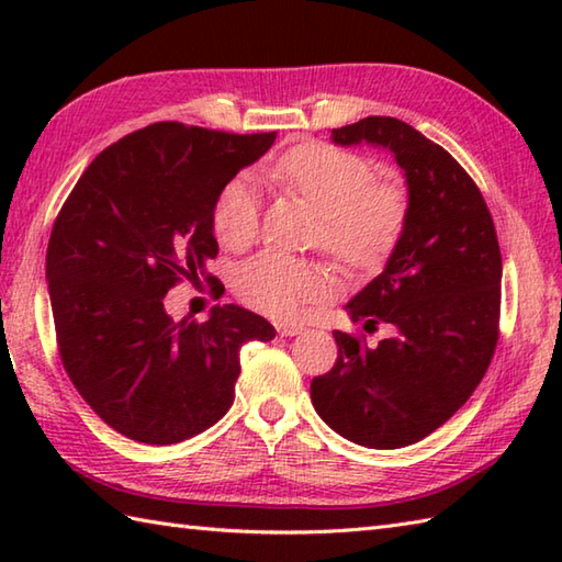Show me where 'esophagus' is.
<instances>
[{"instance_id": "esophagus-1", "label": "esophagus", "mask_w": 562, "mask_h": 562, "mask_svg": "<svg viewBox=\"0 0 562 562\" xmlns=\"http://www.w3.org/2000/svg\"><path fill=\"white\" fill-rule=\"evenodd\" d=\"M278 328V333L282 338H292V336H300V333L304 330V326H300V324H278L274 326Z\"/></svg>"}]
</instances>
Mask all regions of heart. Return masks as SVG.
Listing matches in <instances>:
<instances>
[{
	"mask_svg": "<svg viewBox=\"0 0 562 562\" xmlns=\"http://www.w3.org/2000/svg\"><path fill=\"white\" fill-rule=\"evenodd\" d=\"M266 176L318 212L316 238L352 272L379 268L408 224V190L396 181H374L372 164L355 151L314 142L282 154L266 166ZM212 226L229 250L256 241L260 198L250 178L236 176L222 188ZM234 290L256 312L288 318L324 300L333 290V272L318 260L262 250L236 270Z\"/></svg>",
	"mask_w": 562,
	"mask_h": 562,
	"instance_id": "heart-1",
	"label": "heart"
}]
</instances>
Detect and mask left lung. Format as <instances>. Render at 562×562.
I'll use <instances>...</instances> for the list:
<instances>
[{
  "mask_svg": "<svg viewBox=\"0 0 562 562\" xmlns=\"http://www.w3.org/2000/svg\"><path fill=\"white\" fill-rule=\"evenodd\" d=\"M333 139L391 149L411 212L384 272L348 304L367 330L389 324L396 333L376 348L333 333L338 360L314 376L312 403L355 445L401 449L445 425L491 367L503 256L479 186L445 147L384 115L336 127Z\"/></svg>",
  "mask_w": 562,
  "mask_h": 562,
  "instance_id": "left-lung-1",
  "label": "left lung"
}]
</instances>
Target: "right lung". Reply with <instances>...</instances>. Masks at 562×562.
<instances>
[{
	"label": "right lung",
	"mask_w": 562,
	"mask_h": 562,
	"mask_svg": "<svg viewBox=\"0 0 562 562\" xmlns=\"http://www.w3.org/2000/svg\"><path fill=\"white\" fill-rule=\"evenodd\" d=\"M274 137L147 125L105 147L59 210L45 258L59 360L115 432L142 445L200 435L232 408L241 345L274 338L234 304L207 321L164 308L183 280L217 292L205 270L220 254L214 202Z\"/></svg>",
	"instance_id": "obj_1"
}]
</instances>
